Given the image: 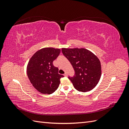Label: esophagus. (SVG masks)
I'll return each mask as SVG.
<instances>
[{
  "instance_id": "esophagus-1",
  "label": "esophagus",
  "mask_w": 129,
  "mask_h": 129,
  "mask_svg": "<svg viewBox=\"0 0 129 129\" xmlns=\"http://www.w3.org/2000/svg\"><path fill=\"white\" fill-rule=\"evenodd\" d=\"M64 76H67V73H65L64 74V75H63Z\"/></svg>"
}]
</instances>
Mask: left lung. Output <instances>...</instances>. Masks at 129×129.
Instances as JSON below:
<instances>
[{
	"label": "left lung",
	"instance_id": "8db88e82",
	"mask_svg": "<svg viewBox=\"0 0 129 129\" xmlns=\"http://www.w3.org/2000/svg\"><path fill=\"white\" fill-rule=\"evenodd\" d=\"M64 56L75 71L73 77H68L77 90L87 92L98 84L102 74L99 58L85 48H62Z\"/></svg>",
	"mask_w": 129,
	"mask_h": 129
}]
</instances>
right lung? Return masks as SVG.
Masks as SVG:
<instances>
[{
	"mask_svg": "<svg viewBox=\"0 0 129 129\" xmlns=\"http://www.w3.org/2000/svg\"><path fill=\"white\" fill-rule=\"evenodd\" d=\"M60 49L42 48L34 54L27 66V74L33 86L44 94L55 92L63 75L58 73V69L53 62L60 53Z\"/></svg>",
	"mask_w": 129,
	"mask_h": 129,
	"instance_id": "obj_1",
	"label": "right lung"
}]
</instances>
